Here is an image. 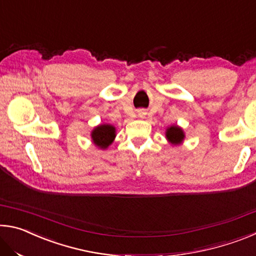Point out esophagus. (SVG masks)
Masks as SVG:
<instances>
[{
  "mask_svg": "<svg viewBox=\"0 0 256 256\" xmlns=\"http://www.w3.org/2000/svg\"><path fill=\"white\" fill-rule=\"evenodd\" d=\"M140 115H141V114H140Z\"/></svg>",
  "mask_w": 256,
  "mask_h": 256,
  "instance_id": "34e87169",
  "label": "esophagus"
}]
</instances>
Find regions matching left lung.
<instances>
[{
  "label": "left lung",
  "mask_w": 256,
  "mask_h": 256,
  "mask_svg": "<svg viewBox=\"0 0 256 256\" xmlns=\"http://www.w3.org/2000/svg\"><path fill=\"white\" fill-rule=\"evenodd\" d=\"M166 138L172 144H180L183 142L185 134L184 131L177 125H172V126L166 130Z\"/></svg>",
  "instance_id": "1"
}]
</instances>
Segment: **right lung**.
I'll return each mask as SVG.
<instances>
[{
    "mask_svg": "<svg viewBox=\"0 0 256 256\" xmlns=\"http://www.w3.org/2000/svg\"><path fill=\"white\" fill-rule=\"evenodd\" d=\"M116 128L110 124H100L92 132V142L100 149H106L110 146L116 136Z\"/></svg>",
    "mask_w": 256,
    "mask_h": 256,
    "instance_id": "1",
    "label": "right lung"
}]
</instances>
